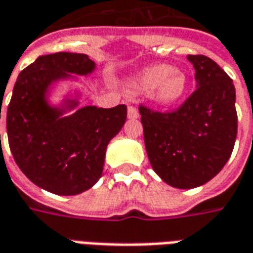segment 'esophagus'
Segmentation results:
<instances>
[{
    "mask_svg": "<svg viewBox=\"0 0 253 253\" xmlns=\"http://www.w3.org/2000/svg\"><path fill=\"white\" fill-rule=\"evenodd\" d=\"M139 110H137V108L136 106H133V105H129L128 106V119L130 120H134V119H139Z\"/></svg>",
    "mask_w": 253,
    "mask_h": 253,
    "instance_id": "34e87169",
    "label": "esophagus"
}]
</instances>
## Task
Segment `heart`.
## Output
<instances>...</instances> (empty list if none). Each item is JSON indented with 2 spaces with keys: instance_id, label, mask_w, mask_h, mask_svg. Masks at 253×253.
<instances>
[{
  "instance_id": "b5f03b06",
  "label": "heart",
  "mask_w": 253,
  "mask_h": 253,
  "mask_svg": "<svg viewBox=\"0 0 253 253\" xmlns=\"http://www.w3.org/2000/svg\"><path fill=\"white\" fill-rule=\"evenodd\" d=\"M133 87L137 91H147L156 104L172 105L183 97L187 78L178 68L158 64L143 70L133 79Z\"/></svg>"
}]
</instances>
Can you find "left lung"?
<instances>
[{
  "mask_svg": "<svg viewBox=\"0 0 253 253\" xmlns=\"http://www.w3.org/2000/svg\"><path fill=\"white\" fill-rule=\"evenodd\" d=\"M197 90L179 108L158 112L140 105L149 163L176 189L205 185L229 160L236 134V90L224 70L205 55H189Z\"/></svg>",
  "mask_w": 253,
  "mask_h": 253,
  "instance_id": "left-lung-1",
  "label": "left lung"
}]
</instances>
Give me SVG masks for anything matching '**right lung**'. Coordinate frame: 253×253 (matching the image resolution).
Wrapping results in <instances>:
<instances>
[{
	"instance_id": "add662e5",
	"label": "right lung",
	"mask_w": 253,
	"mask_h": 253,
	"mask_svg": "<svg viewBox=\"0 0 253 253\" xmlns=\"http://www.w3.org/2000/svg\"><path fill=\"white\" fill-rule=\"evenodd\" d=\"M95 63L84 53L39 56L18 75L6 110L8 141L14 162L35 185L58 195L81 194L102 175L109 141L126 120V106H49L48 86L70 74L87 75ZM1 119V110H0Z\"/></svg>"
}]
</instances>
